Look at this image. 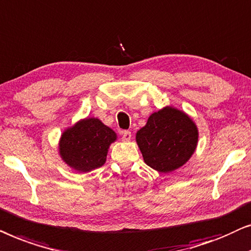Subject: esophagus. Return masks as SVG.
Listing matches in <instances>:
<instances>
[{"label": "esophagus", "instance_id": "1", "mask_svg": "<svg viewBox=\"0 0 251 251\" xmlns=\"http://www.w3.org/2000/svg\"><path fill=\"white\" fill-rule=\"evenodd\" d=\"M122 139H123V141H126V142L131 141L132 133L129 132V131H124L123 132V135H122Z\"/></svg>", "mask_w": 251, "mask_h": 251}]
</instances>
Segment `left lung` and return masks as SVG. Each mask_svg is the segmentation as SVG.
Listing matches in <instances>:
<instances>
[{"label": "left lung", "mask_w": 251, "mask_h": 251, "mask_svg": "<svg viewBox=\"0 0 251 251\" xmlns=\"http://www.w3.org/2000/svg\"><path fill=\"white\" fill-rule=\"evenodd\" d=\"M135 140L147 165L170 173L186 164L195 152L199 129L186 112L166 105L149 116Z\"/></svg>", "instance_id": "obj_1"}]
</instances>
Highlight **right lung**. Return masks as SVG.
<instances>
[{
    "label": "right lung",
    "instance_id": "add662e5",
    "mask_svg": "<svg viewBox=\"0 0 251 251\" xmlns=\"http://www.w3.org/2000/svg\"><path fill=\"white\" fill-rule=\"evenodd\" d=\"M116 132L99 118H83L62 133L58 152L63 162L76 172H91L104 164Z\"/></svg>",
    "mask_w": 251,
    "mask_h": 251
}]
</instances>
